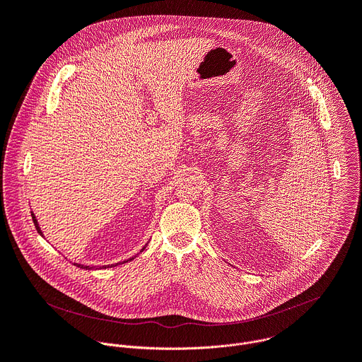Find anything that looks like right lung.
Here are the masks:
<instances>
[{
	"label": "right lung",
	"instance_id": "right-lung-1",
	"mask_svg": "<svg viewBox=\"0 0 362 362\" xmlns=\"http://www.w3.org/2000/svg\"><path fill=\"white\" fill-rule=\"evenodd\" d=\"M31 216H33V222H34V225H35V229H37V232L44 238V233H42V230H41V228H40V225H38V221H37V218H35V215L34 214H31ZM146 246H147V243L140 249V252H143L144 249H146ZM136 256H133V257H130V259H126V261H123V262H117V264H112V265H105V267H101V268H112V267H117V265H123V264H126V262H129V261H133ZM74 265L76 267H78V268H81V269H88V271H91V269H97V268H93V267H86V265H81V264H76L74 262ZM101 268H98V269H101Z\"/></svg>",
	"mask_w": 362,
	"mask_h": 362
}]
</instances>
